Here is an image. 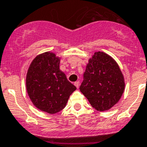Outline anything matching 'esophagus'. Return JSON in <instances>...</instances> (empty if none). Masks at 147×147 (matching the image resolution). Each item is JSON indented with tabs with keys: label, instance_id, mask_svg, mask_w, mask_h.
Instances as JSON below:
<instances>
[{
	"label": "esophagus",
	"instance_id": "esophagus-1",
	"mask_svg": "<svg viewBox=\"0 0 147 147\" xmlns=\"http://www.w3.org/2000/svg\"><path fill=\"white\" fill-rule=\"evenodd\" d=\"M79 84H80V82H79V81H77V82H74V85H75V86H76L77 88H79Z\"/></svg>",
	"mask_w": 147,
	"mask_h": 147
}]
</instances>
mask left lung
<instances>
[{"mask_svg": "<svg viewBox=\"0 0 147 147\" xmlns=\"http://www.w3.org/2000/svg\"><path fill=\"white\" fill-rule=\"evenodd\" d=\"M125 88L123 74L114 59L103 52H96L89 60L79 89L91 105L105 111L116 104Z\"/></svg>", "mask_w": 147, "mask_h": 147, "instance_id": "1", "label": "left lung"}]
</instances>
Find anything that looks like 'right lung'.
Segmentation results:
<instances>
[{"instance_id":"right-lung-1","label":"right lung","mask_w":147,"mask_h":147,"mask_svg":"<svg viewBox=\"0 0 147 147\" xmlns=\"http://www.w3.org/2000/svg\"><path fill=\"white\" fill-rule=\"evenodd\" d=\"M60 58L46 52L31 63L26 78L28 95L36 107L55 114L66 105L70 95L76 87L60 70Z\"/></svg>"}]
</instances>
